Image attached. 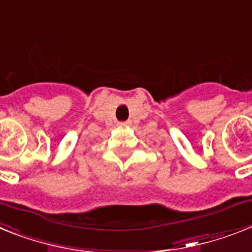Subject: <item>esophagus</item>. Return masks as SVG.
I'll use <instances>...</instances> for the list:
<instances>
[{
    "label": "esophagus",
    "instance_id": "esophagus-1",
    "mask_svg": "<svg viewBox=\"0 0 252 252\" xmlns=\"http://www.w3.org/2000/svg\"><path fill=\"white\" fill-rule=\"evenodd\" d=\"M130 122H120V123H118V126H120V128H128V126H130Z\"/></svg>",
    "mask_w": 252,
    "mask_h": 252
}]
</instances>
